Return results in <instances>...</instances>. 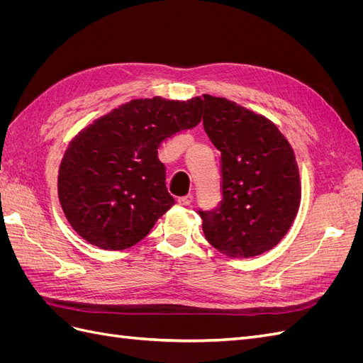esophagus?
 <instances>
[{
  "label": "esophagus",
  "instance_id": "obj_1",
  "mask_svg": "<svg viewBox=\"0 0 363 363\" xmlns=\"http://www.w3.org/2000/svg\"><path fill=\"white\" fill-rule=\"evenodd\" d=\"M194 203V199L192 196H183V199H179V204L183 206V207H188V206H192Z\"/></svg>",
  "mask_w": 363,
  "mask_h": 363
}]
</instances>
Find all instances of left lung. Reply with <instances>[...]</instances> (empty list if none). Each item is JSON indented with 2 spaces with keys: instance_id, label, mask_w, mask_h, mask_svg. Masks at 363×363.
I'll return each mask as SVG.
<instances>
[{
  "instance_id": "left-lung-1",
  "label": "left lung",
  "mask_w": 363,
  "mask_h": 363,
  "mask_svg": "<svg viewBox=\"0 0 363 363\" xmlns=\"http://www.w3.org/2000/svg\"><path fill=\"white\" fill-rule=\"evenodd\" d=\"M203 125L221 151L223 201L199 211L215 250L248 259L276 247L301 201L300 172L288 139L271 121L227 98L203 95Z\"/></svg>"
}]
</instances>
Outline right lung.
Segmentation results:
<instances>
[{"label": "right lung", "mask_w": 363, "mask_h": 363, "mask_svg": "<svg viewBox=\"0 0 363 363\" xmlns=\"http://www.w3.org/2000/svg\"><path fill=\"white\" fill-rule=\"evenodd\" d=\"M199 100H133L82 130L59 169V200L87 242L121 251L144 239L174 206L157 157L163 140L200 124Z\"/></svg>", "instance_id": "right-lung-1"}]
</instances>
